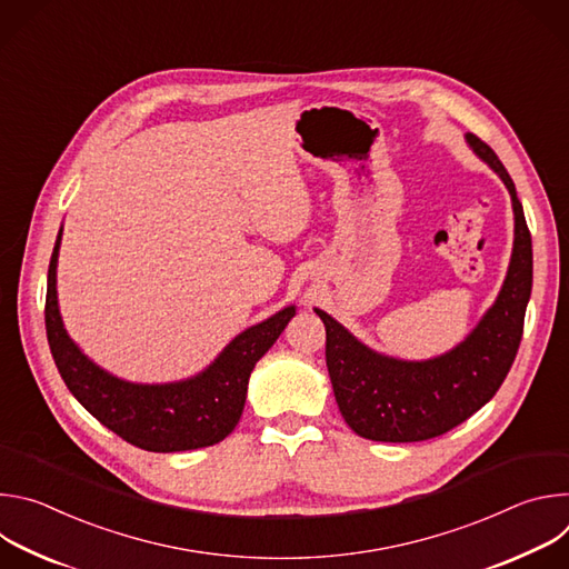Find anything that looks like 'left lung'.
<instances>
[{"label": "left lung", "instance_id": "obj_1", "mask_svg": "<svg viewBox=\"0 0 569 569\" xmlns=\"http://www.w3.org/2000/svg\"><path fill=\"white\" fill-rule=\"evenodd\" d=\"M466 143L505 182L516 222L505 283L477 327L437 358L400 360L369 349L338 319L315 308L327 327V367L338 408L349 428L371 441H426L463 423L496 396L522 340L533 279L522 202L498 154L472 132H466Z\"/></svg>", "mask_w": 569, "mask_h": 569}]
</instances>
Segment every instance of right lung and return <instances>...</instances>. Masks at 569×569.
Returning a JSON list of instances; mask_svg holds the SVG:
<instances>
[{"instance_id": "1", "label": "right lung", "mask_w": 569, "mask_h": 569, "mask_svg": "<svg viewBox=\"0 0 569 569\" xmlns=\"http://www.w3.org/2000/svg\"><path fill=\"white\" fill-rule=\"evenodd\" d=\"M58 231L49 277L44 323L56 367L83 408L108 430L148 452H180L222 441L238 426L257 362L270 351L295 317L286 306L272 317L238 333L200 373L176 382H130L90 360L69 338L56 290Z\"/></svg>"}]
</instances>
